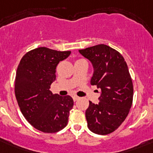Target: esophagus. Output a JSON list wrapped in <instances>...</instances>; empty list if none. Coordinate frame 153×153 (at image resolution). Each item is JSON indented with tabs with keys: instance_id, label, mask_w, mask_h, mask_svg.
I'll return each mask as SVG.
<instances>
[{
	"instance_id": "1",
	"label": "esophagus",
	"mask_w": 153,
	"mask_h": 153,
	"mask_svg": "<svg viewBox=\"0 0 153 153\" xmlns=\"http://www.w3.org/2000/svg\"><path fill=\"white\" fill-rule=\"evenodd\" d=\"M79 99V98L78 97V96H73V100L74 101V102H76V101H78Z\"/></svg>"
}]
</instances>
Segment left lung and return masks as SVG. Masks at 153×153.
<instances>
[{
	"label": "left lung",
	"instance_id": "8db88e82",
	"mask_svg": "<svg viewBox=\"0 0 153 153\" xmlns=\"http://www.w3.org/2000/svg\"><path fill=\"white\" fill-rule=\"evenodd\" d=\"M79 51L92 64L91 85L102 91L98 104L90 101L86 110L87 126L96 134L106 135L121 126L132 106L133 86L128 66L118 51L105 44Z\"/></svg>",
	"mask_w": 153,
	"mask_h": 153
}]
</instances>
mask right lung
Returning a JSON list of instances; mask_svg holds the SVG:
<instances>
[{"label":"right lung","mask_w":153,"mask_h":153,"mask_svg":"<svg viewBox=\"0 0 153 153\" xmlns=\"http://www.w3.org/2000/svg\"><path fill=\"white\" fill-rule=\"evenodd\" d=\"M71 53L38 48L26 53L18 66L15 94L20 111L34 128L44 133L65 128L74 105L71 96L62 97L50 91L57 65Z\"/></svg>","instance_id":"right-lung-1"}]
</instances>
